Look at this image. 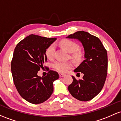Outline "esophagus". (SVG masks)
Returning <instances> with one entry per match:
<instances>
[{
  "mask_svg": "<svg viewBox=\"0 0 121 121\" xmlns=\"http://www.w3.org/2000/svg\"><path fill=\"white\" fill-rule=\"evenodd\" d=\"M65 76V74H63V73H60L59 74V76L60 77V78H63V77Z\"/></svg>",
  "mask_w": 121,
  "mask_h": 121,
  "instance_id": "34e87169",
  "label": "esophagus"
}]
</instances>
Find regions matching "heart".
<instances>
[{
    "label": "heart",
    "mask_w": 121,
    "mask_h": 121,
    "mask_svg": "<svg viewBox=\"0 0 121 121\" xmlns=\"http://www.w3.org/2000/svg\"><path fill=\"white\" fill-rule=\"evenodd\" d=\"M62 48L68 53H72L71 57L75 61H79L82 57V53L79 50L78 44L69 39H63L60 42ZM54 45L52 44L46 50V56L48 59H52L54 57ZM53 67L56 71L61 73H66L73 67L72 63L71 62L56 61L53 64Z\"/></svg>",
    "instance_id": "heart-1"
}]
</instances>
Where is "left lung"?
Masks as SVG:
<instances>
[{
  "instance_id": "8db88e82",
  "label": "left lung",
  "mask_w": 121,
  "mask_h": 121,
  "mask_svg": "<svg viewBox=\"0 0 121 121\" xmlns=\"http://www.w3.org/2000/svg\"><path fill=\"white\" fill-rule=\"evenodd\" d=\"M77 39L83 45L84 60L74 70L84 74L82 80L72 76L73 82L68 87L72 96L80 101H88L101 91L107 74V53L98 37L84 31H77L67 37Z\"/></svg>"
}]
</instances>
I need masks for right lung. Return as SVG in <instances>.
Returning <instances> with one entry per match:
<instances>
[{"instance_id": "right-lung-1", "label": "right lung", "mask_w": 121, "mask_h": 121, "mask_svg": "<svg viewBox=\"0 0 121 121\" xmlns=\"http://www.w3.org/2000/svg\"><path fill=\"white\" fill-rule=\"evenodd\" d=\"M56 40V38L30 34L20 41L14 49L11 61L14 84L20 95L33 104L48 100L53 91V83L59 78L57 72L51 70L46 76L37 75L47 61L46 49Z\"/></svg>"}]
</instances>
